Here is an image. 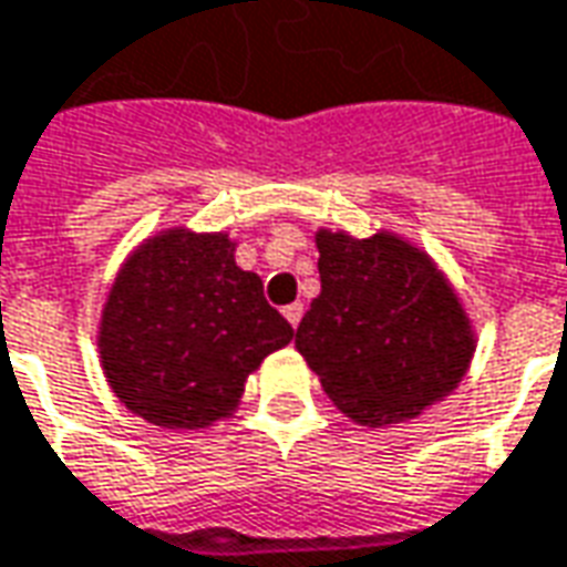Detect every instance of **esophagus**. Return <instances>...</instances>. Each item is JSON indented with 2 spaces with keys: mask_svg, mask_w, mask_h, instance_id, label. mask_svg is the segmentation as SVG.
I'll use <instances>...</instances> for the list:
<instances>
[{
  "mask_svg": "<svg viewBox=\"0 0 567 567\" xmlns=\"http://www.w3.org/2000/svg\"><path fill=\"white\" fill-rule=\"evenodd\" d=\"M302 315H306V306H302V302H292V306H287V309H284V318L290 321L292 328H299Z\"/></svg>",
  "mask_w": 567,
  "mask_h": 567,
  "instance_id": "obj_1",
  "label": "esophagus"
}]
</instances>
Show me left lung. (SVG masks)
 I'll return each instance as SVG.
<instances>
[{"label":"left lung","instance_id":"left-lung-1","mask_svg":"<svg viewBox=\"0 0 567 567\" xmlns=\"http://www.w3.org/2000/svg\"><path fill=\"white\" fill-rule=\"evenodd\" d=\"M321 292L296 328V349L333 405L362 427L412 421L450 396L477 337L450 277L393 230H318Z\"/></svg>","mask_w":567,"mask_h":567}]
</instances>
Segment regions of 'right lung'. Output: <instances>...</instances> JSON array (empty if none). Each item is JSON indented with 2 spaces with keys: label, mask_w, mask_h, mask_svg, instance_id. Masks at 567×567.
<instances>
[{
  "label": "right lung",
  "mask_w": 567,
  "mask_h": 567,
  "mask_svg": "<svg viewBox=\"0 0 567 567\" xmlns=\"http://www.w3.org/2000/svg\"><path fill=\"white\" fill-rule=\"evenodd\" d=\"M227 230L165 227L109 287L96 328L102 374L133 415L168 431H205L237 412L246 378L292 340L261 277L237 265Z\"/></svg>",
  "instance_id": "right-lung-1"
}]
</instances>
